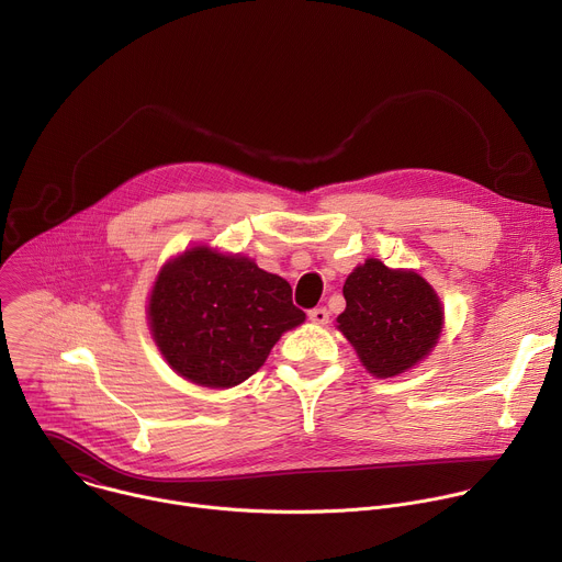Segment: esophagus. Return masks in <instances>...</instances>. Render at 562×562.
I'll use <instances>...</instances> for the list:
<instances>
[{
    "mask_svg": "<svg viewBox=\"0 0 562 562\" xmlns=\"http://www.w3.org/2000/svg\"><path fill=\"white\" fill-rule=\"evenodd\" d=\"M308 319L313 325H327L329 323V311L325 306H315L308 311Z\"/></svg>",
    "mask_w": 562,
    "mask_h": 562,
    "instance_id": "1",
    "label": "esophagus"
}]
</instances>
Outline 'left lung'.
Wrapping results in <instances>:
<instances>
[{
    "label": "left lung",
    "instance_id": "obj_1",
    "mask_svg": "<svg viewBox=\"0 0 562 562\" xmlns=\"http://www.w3.org/2000/svg\"><path fill=\"white\" fill-rule=\"evenodd\" d=\"M347 308L338 329L375 378L405 373L436 347L442 331V304L416 271L389 269L369 258L342 286Z\"/></svg>",
    "mask_w": 562,
    "mask_h": 562
}]
</instances>
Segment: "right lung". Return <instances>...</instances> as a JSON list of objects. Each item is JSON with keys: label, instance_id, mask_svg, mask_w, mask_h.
Here are the masks:
<instances>
[{"label": "right lung", "instance_id": "1", "mask_svg": "<svg viewBox=\"0 0 562 562\" xmlns=\"http://www.w3.org/2000/svg\"><path fill=\"white\" fill-rule=\"evenodd\" d=\"M284 278L243 256L195 247L157 273L148 325L182 378L228 389L251 378L280 336L304 323Z\"/></svg>", "mask_w": 562, "mask_h": 562}]
</instances>
